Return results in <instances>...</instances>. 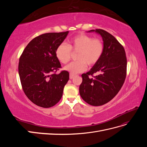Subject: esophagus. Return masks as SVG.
I'll list each match as a JSON object with an SVG mask.
<instances>
[{
  "instance_id": "obj_1",
  "label": "esophagus",
  "mask_w": 147,
  "mask_h": 147,
  "mask_svg": "<svg viewBox=\"0 0 147 147\" xmlns=\"http://www.w3.org/2000/svg\"><path fill=\"white\" fill-rule=\"evenodd\" d=\"M75 77V75H72V74H70V79H73Z\"/></svg>"
}]
</instances>
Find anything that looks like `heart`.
I'll return each mask as SVG.
<instances>
[{
    "label": "heart",
    "mask_w": 147,
    "mask_h": 147,
    "mask_svg": "<svg viewBox=\"0 0 147 147\" xmlns=\"http://www.w3.org/2000/svg\"><path fill=\"white\" fill-rule=\"evenodd\" d=\"M71 51L78 53L77 61L70 63L65 70L75 75L83 72L86 65L93 66L98 63L104 52L103 43L99 38H93L90 35L78 34L69 40V46L61 43L57 46L55 55L61 63H68L71 58Z\"/></svg>",
    "instance_id": "obj_1"
}]
</instances>
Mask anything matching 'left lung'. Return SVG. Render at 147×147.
<instances>
[{
  "label": "left lung",
  "mask_w": 147,
  "mask_h": 147,
  "mask_svg": "<svg viewBox=\"0 0 147 147\" xmlns=\"http://www.w3.org/2000/svg\"><path fill=\"white\" fill-rule=\"evenodd\" d=\"M93 32L102 37L104 52L98 63L82 75L79 92L88 104L100 106L110 101L121 90L126 76L127 59L123 47L112 34L102 29L87 32ZM94 73L98 75L94 79L89 77Z\"/></svg>",
  "instance_id": "1"
}]
</instances>
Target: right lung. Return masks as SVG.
<instances>
[{
  "label": "right lung",
  "mask_w": 147,
  "mask_h": 147,
  "mask_svg": "<svg viewBox=\"0 0 147 147\" xmlns=\"http://www.w3.org/2000/svg\"><path fill=\"white\" fill-rule=\"evenodd\" d=\"M69 31L42 34L26 46L20 58L18 72L22 88L28 99L43 108L54 106L61 99L69 79L67 71L56 73L61 67L55 55Z\"/></svg>",
  "instance_id": "right-lung-1"
}]
</instances>
